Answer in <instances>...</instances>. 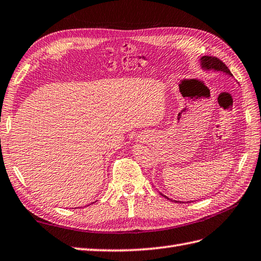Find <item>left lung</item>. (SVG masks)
Returning <instances> with one entry per match:
<instances>
[{"label":"left lung","mask_w":261,"mask_h":261,"mask_svg":"<svg viewBox=\"0 0 261 261\" xmlns=\"http://www.w3.org/2000/svg\"><path fill=\"white\" fill-rule=\"evenodd\" d=\"M200 65H201V68L205 71L213 70V71H218V72H224V73H227V74H229V76L232 77V73L230 72L228 67L225 66L221 60L218 59V58H216V57L203 56L202 58H200ZM161 195H163L164 198H166L167 200H171L170 198H167V196L164 195V194L161 193ZM171 201H173V200H171ZM173 202H179V201H173ZM179 203H181V202H179Z\"/></svg>","instance_id":"obj_1"}]
</instances>
